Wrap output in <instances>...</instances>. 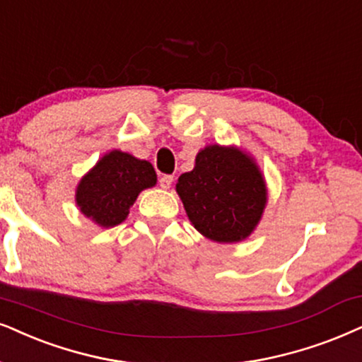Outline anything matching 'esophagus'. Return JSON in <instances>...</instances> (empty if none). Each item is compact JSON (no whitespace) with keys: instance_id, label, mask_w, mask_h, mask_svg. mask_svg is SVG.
I'll return each instance as SVG.
<instances>
[{"instance_id":"34e87169","label":"esophagus","mask_w":362,"mask_h":362,"mask_svg":"<svg viewBox=\"0 0 362 362\" xmlns=\"http://www.w3.org/2000/svg\"><path fill=\"white\" fill-rule=\"evenodd\" d=\"M172 182H173V177L172 175H162V177L158 178V185L162 187V189H170Z\"/></svg>"}]
</instances>
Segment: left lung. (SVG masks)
Returning a JSON list of instances; mask_svg holds the SVG:
<instances>
[{"label": "left lung", "instance_id": "left-lung-1", "mask_svg": "<svg viewBox=\"0 0 362 362\" xmlns=\"http://www.w3.org/2000/svg\"><path fill=\"white\" fill-rule=\"evenodd\" d=\"M177 192L190 222L214 242H239L262 217L267 192L255 163L237 148L210 145L192 172L178 177Z\"/></svg>", "mask_w": 362, "mask_h": 362}]
</instances>
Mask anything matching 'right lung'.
<instances>
[{
	"instance_id": "obj_1",
	"label": "right lung",
	"mask_w": 362,
	"mask_h": 362,
	"mask_svg": "<svg viewBox=\"0 0 362 362\" xmlns=\"http://www.w3.org/2000/svg\"><path fill=\"white\" fill-rule=\"evenodd\" d=\"M155 182L152 163L113 150L81 178L76 204L98 226L113 227L125 221L140 192Z\"/></svg>"
}]
</instances>
